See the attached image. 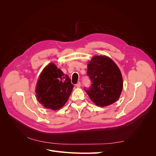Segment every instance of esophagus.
<instances>
[{
	"label": "esophagus",
	"instance_id": "esophagus-1",
	"mask_svg": "<svg viewBox=\"0 0 156 156\" xmlns=\"http://www.w3.org/2000/svg\"><path fill=\"white\" fill-rule=\"evenodd\" d=\"M75 86H76V87H78V88H79L81 86V82H78L76 84H75Z\"/></svg>",
	"mask_w": 156,
	"mask_h": 156
}]
</instances>
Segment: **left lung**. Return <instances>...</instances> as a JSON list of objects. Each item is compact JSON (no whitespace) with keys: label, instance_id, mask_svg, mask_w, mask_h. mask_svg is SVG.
<instances>
[{"label":"left lung","instance_id":"8db88e82","mask_svg":"<svg viewBox=\"0 0 156 156\" xmlns=\"http://www.w3.org/2000/svg\"><path fill=\"white\" fill-rule=\"evenodd\" d=\"M87 75L92 84L84 90L96 105L105 107L119 100L123 88V80L120 69L111 58L94 56L88 64Z\"/></svg>","mask_w":156,"mask_h":156}]
</instances>
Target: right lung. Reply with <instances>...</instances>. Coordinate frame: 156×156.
<instances>
[{"label":"right lung","mask_w":156,"mask_h":156,"mask_svg":"<svg viewBox=\"0 0 156 156\" xmlns=\"http://www.w3.org/2000/svg\"><path fill=\"white\" fill-rule=\"evenodd\" d=\"M73 84L71 79L53 63L42 71L36 87L37 100L44 107L58 110L67 102Z\"/></svg>","instance_id":"obj_1"}]
</instances>
